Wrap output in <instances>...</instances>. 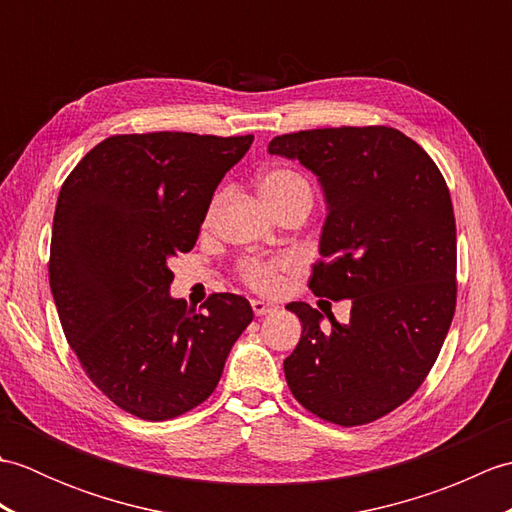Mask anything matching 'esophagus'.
I'll return each mask as SVG.
<instances>
[{"instance_id":"esophagus-1","label":"esophagus","mask_w":512,"mask_h":512,"mask_svg":"<svg viewBox=\"0 0 512 512\" xmlns=\"http://www.w3.org/2000/svg\"><path fill=\"white\" fill-rule=\"evenodd\" d=\"M250 306H253V312L257 314V317H264V314H270V312L277 310L275 303L264 301V299H253V301H250Z\"/></svg>"}]
</instances>
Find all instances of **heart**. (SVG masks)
Here are the masks:
<instances>
[{"mask_svg":"<svg viewBox=\"0 0 512 512\" xmlns=\"http://www.w3.org/2000/svg\"><path fill=\"white\" fill-rule=\"evenodd\" d=\"M257 189L262 193V198L273 211H279L281 206H286L295 200H312V191L308 180L301 176V173L292 169H270L266 171L257 182ZM217 204V198L213 200L209 213H206V220H209L213 209ZM297 268L295 259L292 257H270V259H259L250 257L244 259L242 266H239V273H242L244 281L259 292H277L284 286L286 277Z\"/></svg>","mask_w":512,"mask_h":512,"instance_id":"1","label":"heart"}]
</instances>
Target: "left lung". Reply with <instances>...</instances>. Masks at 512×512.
<instances>
[{
    "label": "left lung",
    "instance_id": "8db88e82",
    "mask_svg": "<svg viewBox=\"0 0 512 512\" xmlns=\"http://www.w3.org/2000/svg\"><path fill=\"white\" fill-rule=\"evenodd\" d=\"M268 154L317 176L328 215L310 290L352 299L350 323L288 303L301 339L288 387L319 418L356 427L402 405L436 363L455 312V217L436 162L391 127L275 136Z\"/></svg>",
    "mask_w": 512,
    "mask_h": 512
}]
</instances>
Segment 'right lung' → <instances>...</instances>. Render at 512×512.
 <instances>
[{
  "instance_id": "right-lung-1",
  "label": "right lung",
  "mask_w": 512,
  "mask_h": 512,
  "mask_svg": "<svg viewBox=\"0 0 512 512\" xmlns=\"http://www.w3.org/2000/svg\"><path fill=\"white\" fill-rule=\"evenodd\" d=\"M253 136H110L63 182L52 222L50 290L92 383L143 420L198 407L253 321L239 295L198 312L173 299L171 257L189 253L226 171Z\"/></svg>"
}]
</instances>
